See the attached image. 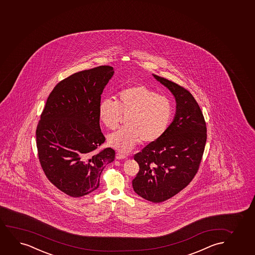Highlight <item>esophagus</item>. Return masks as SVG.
I'll list each match as a JSON object with an SVG mask.
<instances>
[{
	"label": "esophagus",
	"mask_w": 255,
	"mask_h": 255,
	"mask_svg": "<svg viewBox=\"0 0 255 255\" xmlns=\"http://www.w3.org/2000/svg\"><path fill=\"white\" fill-rule=\"evenodd\" d=\"M127 157L126 154H122V153H120V152H117L116 154V159L118 160H120V159H126Z\"/></svg>",
	"instance_id": "obj_1"
}]
</instances>
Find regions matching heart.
Here are the masks:
<instances>
[{
  "instance_id": "obj_1",
  "label": "heart",
  "mask_w": 255,
  "mask_h": 255,
  "mask_svg": "<svg viewBox=\"0 0 255 255\" xmlns=\"http://www.w3.org/2000/svg\"><path fill=\"white\" fill-rule=\"evenodd\" d=\"M174 107L167 95L143 85L119 92L117 101L104 99L99 105V118L107 129H115L124 117L126 126L108 135L112 147L128 152L142 141L152 143L163 136L173 120Z\"/></svg>"
}]
</instances>
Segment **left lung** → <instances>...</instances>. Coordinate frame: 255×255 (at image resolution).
I'll return each instance as SVG.
<instances>
[{
	"label": "left lung",
	"mask_w": 255,
	"mask_h": 255,
	"mask_svg": "<svg viewBox=\"0 0 255 255\" xmlns=\"http://www.w3.org/2000/svg\"><path fill=\"white\" fill-rule=\"evenodd\" d=\"M176 100V114L167 132L134 155L136 194L153 203L166 201L188 186L201 163L207 139L205 118L192 94L175 82L153 75Z\"/></svg>",
	"instance_id": "obj_1"
}]
</instances>
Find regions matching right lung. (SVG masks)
<instances>
[{"label":"right lung","mask_w":255,"mask_h":255,"mask_svg":"<svg viewBox=\"0 0 255 255\" xmlns=\"http://www.w3.org/2000/svg\"><path fill=\"white\" fill-rule=\"evenodd\" d=\"M114 68L99 66L75 73L58 82L48 97L36 129L38 160L54 186L73 198L94 192L112 148L105 141L99 118L101 95Z\"/></svg>","instance_id":"obj_1"}]
</instances>
